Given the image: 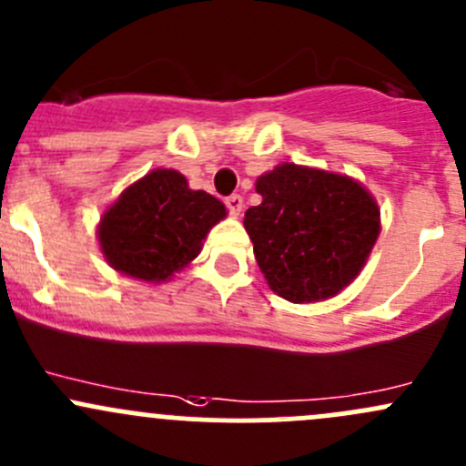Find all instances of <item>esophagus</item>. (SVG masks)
Segmentation results:
<instances>
[{"label": "esophagus", "instance_id": "34e87169", "mask_svg": "<svg viewBox=\"0 0 466 466\" xmlns=\"http://www.w3.org/2000/svg\"><path fill=\"white\" fill-rule=\"evenodd\" d=\"M225 205H228L229 214H232V216H238L243 211V198L238 194L228 196V198H225Z\"/></svg>", "mask_w": 466, "mask_h": 466}]
</instances>
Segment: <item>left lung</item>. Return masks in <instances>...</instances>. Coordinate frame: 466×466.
<instances>
[{
  "mask_svg": "<svg viewBox=\"0 0 466 466\" xmlns=\"http://www.w3.org/2000/svg\"><path fill=\"white\" fill-rule=\"evenodd\" d=\"M246 211L268 286L289 302L333 298L359 277L380 232L374 196L350 176L279 164L257 180Z\"/></svg>",
  "mask_w": 466,
  "mask_h": 466,
  "instance_id": "8db88e82",
  "label": "left lung"
}]
</instances>
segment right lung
I'll use <instances>...</instances> for the list:
<instances>
[{"label": "right lung", "instance_id": "add662e5", "mask_svg": "<svg viewBox=\"0 0 466 466\" xmlns=\"http://www.w3.org/2000/svg\"><path fill=\"white\" fill-rule=\"evenodd\" d=\"M225 214L218 198L189 189L182 173L155 168L107 207L96 234L115 270L159 284L198 257Z\"/></svg>", "mask_w": 466, "mask_h": 466}]
</instances>
